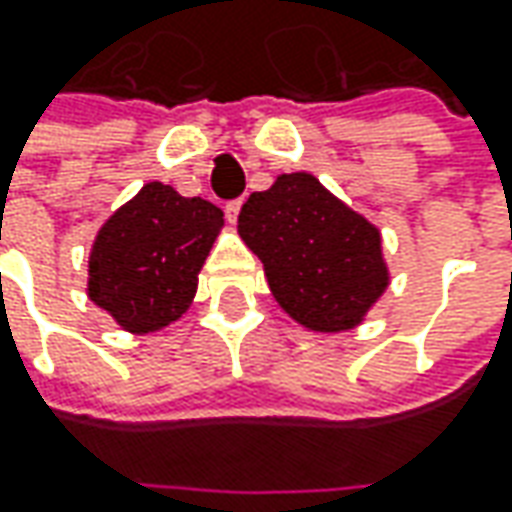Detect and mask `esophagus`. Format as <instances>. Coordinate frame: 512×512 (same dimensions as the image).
Masks as SVG:
<instances>
[{
  "label": "esophagus",
  "instance_id": "1",
  "mask_svg": "<svg viewBox=\"0 0 512 512\" xmlns=\"http://www.w3.org/2000/svg\"><path fill=\"white\" fill-rule=\"evenodd\" d=\"M239 210H242V199H233V202H227L225 205L227 222H236V219H239Z\"/></svg>",
  "mask_w": 512,
  "mask_h": 512
}]
</instances>
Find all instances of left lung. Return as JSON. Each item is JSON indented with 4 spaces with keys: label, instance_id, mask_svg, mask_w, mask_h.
Masks as SVG:
<instances>
[{
    "label": "left lung",
    "instance_id": "1",
    "mask_svg": "<svg viewBox=\"0 0 512 512\" xmlns=\"http://www.w3.org/2000/svg\"><path fill=\"white\" fill-rule=\"evenodd\" d=\"M239 236L262 259L273 299L316 333L362 325L390 282L379 227L305 170L250 193Z\"/></svg>",
    "mask_w": 512,
    "mask_h": 512
}]
</instances>
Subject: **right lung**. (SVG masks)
I'll use <instances>...</instances> for the list:
<instances>
[{
  "mask_svg": "<svg viewBox=\"0 0 512 512\" xmlns=\"http://www.w3.org/2000/svg\"><path fill=\"white\" fill-rule=\"evenodd\" d=\"M207 199L148 182L119 207L90 247L88 296L128 333H153L185 313L199 270L225 225Z\"/></svg>",
  "mask_w": 512,
  "mask_h": 512,
  "instance_id": "add662e5",
  "label": "right lung"
}]
</instances>
